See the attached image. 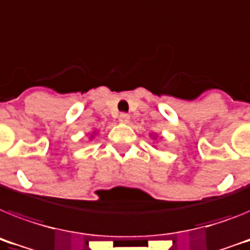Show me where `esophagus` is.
I'll return each instance as SVG.
<instances>
[{"mask_svg":"<svg viewBox=\"0 0 250 250\" xmlns=\"http://www.w3.org/2000/svg\"><path fill=\"white\" fill-rule=\"evenodd\" d=\"M119 121L123 124H129L130 123V116L127 114H121L119 116Z\"/></svg>","mask_w":250,"mask_h":250,"instance_id":"34e87169","label":"esophagus"}]
</instances>
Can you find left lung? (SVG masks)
<instances>
[{"label": "left lung", "instance_id": "left-lung-1", "mask_svg": "<svg viewBox=\"0 0 250 250\" xmlns=\"http://www.w3.org/2000/svg\"><path fill=\"white\" fill-rule=\"evenodd\" d=\"M151 138H153V139H157V135H151Z\"/></svg>", "mask_w": 250, "mask_h": 250}]
</instances>
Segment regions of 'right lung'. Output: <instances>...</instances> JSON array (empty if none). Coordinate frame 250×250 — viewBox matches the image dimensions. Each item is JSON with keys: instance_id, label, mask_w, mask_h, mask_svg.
<instances>
[{"instance_id": "1", "label": "right lung", "mask_w": 250, "mask_h": 250, "mask_svg": "<svg viewBox=\"0 0 250 250\" xmlns=\"http://www.w3.org/2000/svg\"><path fill=\"white\" fill-rule=\"evenodd\" d=\"M95 134H96V131H93V133H92V135H91V138H89V139H92L93 136H95Z\"/></svg>"}]
</instances>
